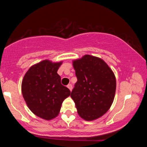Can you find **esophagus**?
<instances>
[{"instance_id": "1", "label": "esophagus", "mask_w": 147, "mask_h": 147, "mask_svg": "<svg viewBox=\"0 0 147 147\" xmlns=\"http://www.w3.org/2000/svg\"><path fill=\"white\" fill-rule=\"evenodd\" d=\"M67 87L69 89H70V90H72V85L71 84H68V86H67Z\"/></svg>"}]
</instances>
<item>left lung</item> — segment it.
I'll use <instances>...</instances> for the list:
<instances>
[{"label":"left lung","instance_id":"obj_1","mask_svg":"<svg viewBox=\"0 0 147 147\" xmlns=\"http://www.w3.org/2000/svg\"><path fill=\"white\" fill-rule=\"evenodd\" d=\"M73 66L77 82L70 97L78 114L87 121L99 118L113 102L116 90L113 72L102 59L90 55L74 61Z\"/></svg>","mask_w":147,"mask_h":147}]
</instances>
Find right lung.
<instances>
[{"label":"right lung","instance_id":"right-lung-1","mask_svg":"<svg viewBox=\"0 0 147 147\" xmlns=\"http://www.w3.org/2000/svg\"><path fill=\"white\" fill-rule=\"evenodd\" d=\"M61 64L42 61L28 70L22 82V94L30 111L48 120L58 115L62 102L70 95L57 74Z\"/></svg>","mask_w":147,"mask_h":147}]
</instances>
